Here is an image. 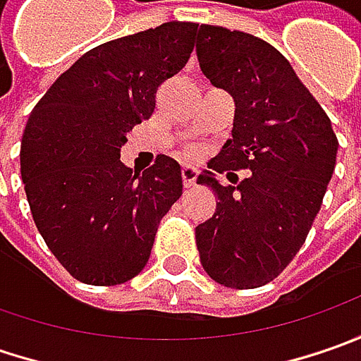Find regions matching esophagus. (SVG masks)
Returning <instances> with one entry per match:
<instances>
[{
	"instance_id": "34e87169",
	"label": "esophagus",
	"mask_w": 361,
	"mask_h": 361,
	"mask_svg": "<svg viewBox=\"0 0 361 361\" xmlns=\"http://www.w3.org/2000/svg\"><path fill=\"white\" fill-rule=\"evenodd\" d=\"M197 174H199L197 166H190V164L183 166V180H185V187L187 188L195 187V183H197Z\"/></svg>"
}]
</instances>
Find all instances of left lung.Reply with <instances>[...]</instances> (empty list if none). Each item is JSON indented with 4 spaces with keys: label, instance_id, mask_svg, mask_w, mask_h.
<instances>
[{
    "label": "left lung",
    "instance_id": "obj_1",
    "mask_svg": "<svg viewBox=\"0 0 361 361\" xmlns=\"http://www.w3.org/2000/svg\"><path fill=\"white\" fill-rule=\"evenodd\" d=\"M197 58L235 102L231 138L197 176L219 201L197 227L202 269L225 287L255 289L305 243L336 169L338 138L324 108L267 42L202 23ZM237 168L252 171L237 188L216 180V172L228 178Z\"/></svg>",
    "mask_w": 361,
    "mask_h": 361
}]
</instances>
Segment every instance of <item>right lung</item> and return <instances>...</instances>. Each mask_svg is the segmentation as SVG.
Segmentation results:
<instances>
[{
    "label": "right lung",
    "mask_w": 361,
    "mask_h": 361,
    "mask_svg": "<svg viewBox=\"0 0 361 361\" xmlns=\"http://www.w3.org/2000/svg\"><path fill=\"white\" fill-rule=\"evenodd\" d=\"M199 23L169 21L86 51L32 110L21 180L39 235L72 277L118 285L145 269L162 216L183 195L180 164L136 173L126 134L150 118L159 86L180 72Z\"/></svg>",
    "instance_id": "obj_1"
}]
</instances>
